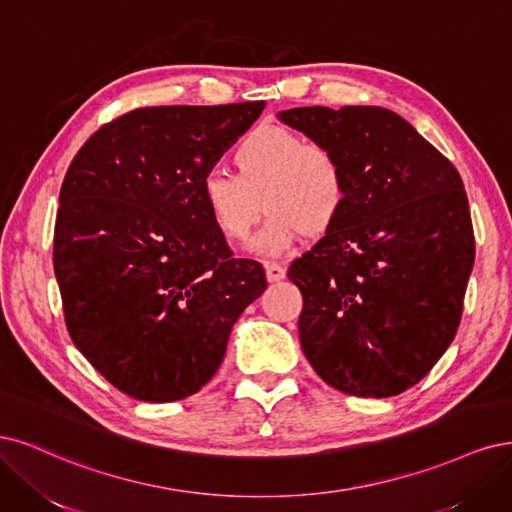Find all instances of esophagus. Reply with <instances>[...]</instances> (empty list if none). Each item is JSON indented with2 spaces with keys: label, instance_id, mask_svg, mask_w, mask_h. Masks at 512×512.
<instances>
[{
  "label": "esophagus",
  "instance_id": "esophagus-1",
  "mask_svg": "<svg viewBox=\"0 0 512 512\" xmlns=\"http://www.w3.org/2000/svg\"><path fill=\"white\" fill-rule=\"evenodd\" d=\"M285 266L283 263L278 261H266V274H268V280L270 283H278V280L285 278Z\"/></svg>",
  "mask_w": 512,
  "mask_h": 512
}]
</instances>
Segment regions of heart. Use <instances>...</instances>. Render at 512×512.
<instances>
[{
    "label": "heart",
    "mask_w": 512,
    "mask_h": 512,
    "mask_svg": "<svg viewBox=\"0 0 512 512\" xmlns=\"http://www.w3.org/2000/svg\"><path fill=\"white\" fill-rule=\"evenodd\" d=\"M232 166L234 174L202 176L204 214L221 238L244 242L263 202L270 217L253 240L263 255H283L308 234L332 232L349 202V170L340 153L289 127L249 131L234 148Z\"/></svg>",
    "instance_id": "b5f03b06"
}]
</instances>
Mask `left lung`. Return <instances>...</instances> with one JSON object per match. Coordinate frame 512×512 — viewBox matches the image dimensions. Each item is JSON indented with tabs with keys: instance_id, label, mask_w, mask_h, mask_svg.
<instances>
[{
	"instance_id": "obj_1",
	"label": "left lung",
	"mask_w": 512,
	"mask_h": 512,
	"mask_svg": "<svg viewBox=\"0 0 512 512\" xmlns=\"http://www.w3.org/2000/svg\"><path fill=\"white\" fill-rule=\"evenodd\" d=\"M349 170V202L332 232L295 259L306 359L357 398H391L449 349L474 266L468 197L453 163L400 114L378 106L278 114Z\"/></svg>"
}]
</instances>
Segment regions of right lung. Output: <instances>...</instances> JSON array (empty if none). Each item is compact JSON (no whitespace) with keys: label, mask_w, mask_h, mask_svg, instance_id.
I'll use <instances>...</instances> for the list:
<instances>
[{"label":"right lung","mask_w":512,"mask_h":512,"mask_svg":"<svg viewBox=\"0 0 512 512\" xmlns=\"http://www.w3.org/2000/svg\"><path fill=\"white\" fill-rule=\"evenodd\" d=\"M266 102L151 106L102 125L59 193L53 266L76 349L142 402L200 391L232 327L266 291L210 225L200 180Z\"/></svg>","instance_id":"add662e5"}]
</instances>
